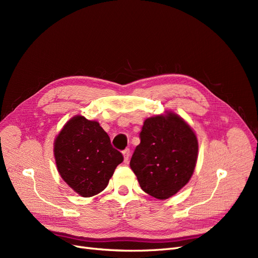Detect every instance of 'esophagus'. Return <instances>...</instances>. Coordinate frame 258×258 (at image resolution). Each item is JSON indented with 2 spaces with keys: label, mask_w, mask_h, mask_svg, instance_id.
Wrapping results in <instances>:
<instances>
[{
  "label": "esophagus",
  "mask_w": 258,
  "mask_h": 258,
  "mask_svg": "<svg viewBox=\"0 0 258 258\" xmlns=\"http://www.w3.org/2000/svg\"><path fill=\"white\" fill-rule=\"evenodd\" d=\"M122 156H123V161L128 162L129 157H130V150H129V148H127V150H124L122 152Z\"/></svg>",
  "instance_id": "obj_1"
}]
</instances>
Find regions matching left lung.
Masks as SVG:
<instances>
[{"instance_id": "obj_1", "label": "left lung", "mask_w": 258, "mask_h": 258, "mask_svg": "<svg viewBox=\"0 0 258 258\" xmlns=\"http://www.w3.org/2000/svg\"><path fill=\"white\" fill-rule=\"evenodd\" d=\"M132 155L130 168L141 188L166 200L189 182L198 158V139L192 128L172 111L148 117Z\"/></svg>"}]
</instances>
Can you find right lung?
<instances>
[{
	"label": "right lung",
	"mask_w": 258,
	"mask_h": 258,
	"mask_svg": "<svg viewBox=\"0 0 258 258\" xmlns=\"http://www.w3.org/2000/svg\"><path fill=\"white\" fill-rule=\"evenodd\" d=\"M53 156L62 179L82 197L102 191L123 160L100 123L82 115L62 127L53 141Z\"/></svg>",
	"instance_id": "1"
}]
</instances>
